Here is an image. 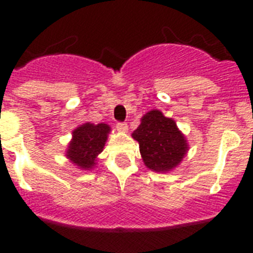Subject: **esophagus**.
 Returning a JSON list of instances; mask_svg holds the SVG:
<instances>
[{
  "label": "esophagus",
  "mask_w": 253,
  "mask_h": 253,
  "mask_svg": "<svg viewBox=\"0 0 253 253\" xmlns=\"http://www.w3.org/2000/svg\"><path fill=\"white\" fill-rule=\"evenodd\" d=\"M116 129L119 131L125 133V131H128V124H126V123H118V124H116Z\"/></svg>",
  "instance_id": "obj_1"
}]
</instances>
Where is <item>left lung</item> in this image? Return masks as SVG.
<instances>
[{
  "label": "left lung",
  "instance_id": "obj_1",
  "mask_svg": "<svg viewBox=\"0 0 253 253\" xmlns=\"http://www.w3.org/2000/svg\"><path fill=\"white\" fill-rule=\"evenodd\" d=\"M131 137L139 143L144 165L156 172H169L177 167L189 151L186 138L175 120L160 110H151L143 116Z\"/></svg>",
  "mask_w": 253,
  "mask_h": 253
}]
</instances>
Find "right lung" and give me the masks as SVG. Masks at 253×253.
Listing matches in <instances>:
<instances>
[{"mask_svg":"<svg viewBox=\"0 0 253 253\" xmlns=\"http://www.w3.org/2000/svg\"><path fill=\"white\" fill-rule=\"evenodd\" d=\"M110 130V126L104 123L96 125L84 123L80 125L72 131V140L66 152L67 158L82 169H93Z\"/></svg>","mask_w":253,"mask_h":253,"instance_id":"obj_1","label":"right lung"}]
</instances>
